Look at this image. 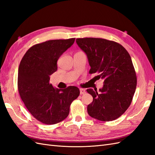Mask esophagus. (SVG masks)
Instances as JSON below:
<instances>
[{
  "label": "esophagus",
  "instance_id": "obj_1",
  "mask_svg": "<svg viewBox=\"0 0 155 155\" xmlns=\"http://www.w3.org/2000/svg\"><path fill=\"white\" fill-rule=\"evenodd\" d=\"M85 93H86V90L84 89H82V88H81V89H80V94L81 95H82L84 94H85Z\"/></svg>",
  "mask_w": 155,
  "mask_h": 155
}]
</instances>
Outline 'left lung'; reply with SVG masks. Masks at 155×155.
<instances>
[{
    "mask_svg": "<svg viewBox=\"0 0 155 155\" xmlns=\"http://www.w3.org/2000/svg\"><path fill=\"white\" fill-rule=\"evenodd\" d=\"M91 67L90 74L98 73L104 80L103 88L87 89L93 102L87 110L91 117L103 121H113L129 107L137 84L136 71L130 56L120 44L102 38H77Z\"/></svg>",
    "mask_w": 155,
    "mask_h": 155,
    "instance_id": "1",
    "label": "left lung"
}]
</instances>
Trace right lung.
Masks as SVG:
<instances>
[{
	"label": "right lung",
	"mask_w": 155,
	"mask_h": 155,
	"mask_svg": "<svg viewBox=\"0 0 155 155\" xmlns=\"http://www.w3.org/2000/svg\"><path fill=\"white\" fill-rule=\"evenodd\" d=\"M75 38L48 40L31 47L22 58L17 86L22 101L37 120L46 125L68 116L70 106L80 94L76 86L53 87L50 75L57 71V61L74 43Z\"/></svg>",
	"instance_id": "add662e5"
}]
</instances>
